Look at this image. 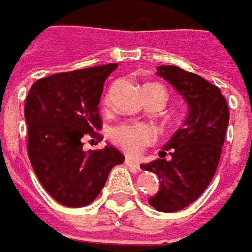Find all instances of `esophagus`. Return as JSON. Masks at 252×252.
Here are the masks:
<instances>
[{"instance_id": "34e87169", "label": "esophagus", "mask_w": 252, "mask_h": 252, "mask_svg": "<svg viewBox=\"0 0 252 252\" xmlns=\"http://www.w3.org/2000/svg\"><path fill=\"white\" fill-rule=\"evenodd\" d=\"M124 163H126L128 167H131V169H132V170H136V171H139V164H138V163H136V161H135V160H132V159L126 158Z\"/></svg>"}]
</instances>
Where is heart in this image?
Instances as JSON below:
<instances>
[{"label":"heart","instance_id":"1","mask_svg":"<svg viewBox=\"0 0 252 252\" xmlns=\"http://www.w3.org/2000/svg\"><path fill=\"white\" fill-rule=\"evenodd\" d=\"M101 104L103 107L109 106L107 94L103 97ZM155 138H156V132L148 124H124L111 131L113 142L129 156L139 155L146 146H149L155 141Z\"/></svg>","mask_w":252,"mask_h":252}]
</instances>
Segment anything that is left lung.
<instances>
[{
    "mask_svg": "<svg viewBox=\"0 0 252 252\" xmlns=\"http://www.w3.org/2000/svg\"><path fill=\"white\" fill-rule=\"evenodd\" d=\"M158 75L184 96L189 110L160 159L141 164V169L160 180V191L149 204L160 212H177L195 202L212 181L229 126V106L220 89L199 75L174 65L159 66Z\"/></svg>",
    "mask_w": 252,
    "mask_h": 252,
    "instance_id": "1",
    "label": "left lung"
}]
</instances>
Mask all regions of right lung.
Here are the masks:
<instances>
[{
    "instance_id": "add662e5",
    "label": "right lung",
    "mask_w": 252,
    "mask_h": 252,
    "mask_svg": "<svg viewBox=\"0 0 252 252\" xmlns=\"http://www.w3.org/2000/svg\"><path fill=\"white\" fill-rule=\"evenodd\" d=\"M116 68L107 64L51 75L33 83L26 96L29 160L44 189L64 206L91 204L110 170L124 161L111 145L82 149L86 138L103 139L99 103L104 81Z\"/></svg>"
}]
</instances>
